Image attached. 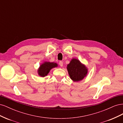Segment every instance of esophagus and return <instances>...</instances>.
Here are the masks:
<instances>
[{
    "label": "esophagus",
    "instance_id": "obj_1",
    "mask_svg": "<svg viewBox=\"0 0 123 123\" xmlns=\"http://www.w3.org/2000/svg\"><path fill=\"white\" fill-rule=\"evenodd\" d=\"M59 65H60L61 67H62V66H63V62H62V61H60V62H59Z\"/></svg>",
    "mask_w": 123,
    "mask_h": 123
}]
</instances>
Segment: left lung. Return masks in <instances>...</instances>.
<instances>
[{
    "label": "left lung",
    "instance_id": "left-lung-1",
    "mask_svg": "<svg viewBox=\"0 0 123 123\" xmlns=\"http://www.w3.org/2000/svg\"><path fill=\"white\" fill-rule=\"evenodd\" d=\"M70 79L74 81H79L84 79L88 73V69L81 64L79 59L73 58L67 67Z\"/></svg>",
    "mask_w": 123,
    "mask_h": 123
}]
</instances>
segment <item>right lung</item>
Returning a JSON list of instances; mask_svg holds the SVG:
<instances>
[{"mask_svg": "<svg viewBox=\"0 0 123 123\" xmlns=\"http://www.w3.org/2000/svg\"><path fill=\"white\" fill-rule=\"evenodd\" d=\"M57 64L55 62H45L40 65L38 69V74L41 77H44L48 75L51 69L57 67Z\"/></svg>", "mask_w": 123, "mask_h": 123, "instance_id": "1", "label": "right lung"}]
</instances>
